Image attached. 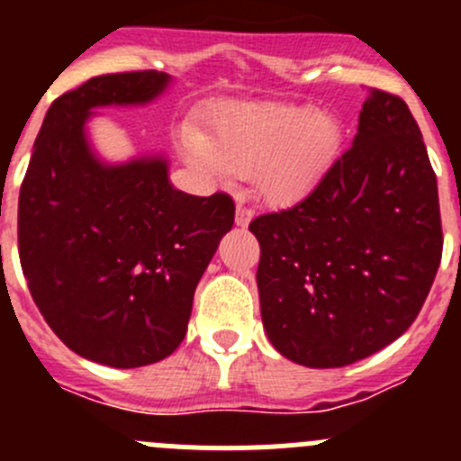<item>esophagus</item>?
Returning <instances> with one entry per match:
<instances>
[{"label":"esophagus","instance_id":"1","mask_svg":"<svg viewBox=\"0 0 461 461\" xmlns=\"http://www.w3.org/2000/svg\"><path fill=\"white\" fill-rule=\"evenodd\" d=\"M252 216H254V212L249 207H245V204H239V207H236V225L239 227H248L249 225V221H252Z\"/></svg>","mask_w":461,"mask_h":461}]
</instances>
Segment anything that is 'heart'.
Listing matches in <instances>:
<instances>
[{"label": "heart", "instance_id": "b5f03b06", "mask_svg": "<svg viewBox=\"0 0 461 461\" xmlns=\"http://www.w3.org/2000/svg\"><path fill=\"white\" fill-rule=\"evenodd\" d=\"M341 142L334 115L283 102H227L209 115L207 133H180L183 156L204 178L257 176L260 196L272 204L301 201L330 169Z\"/></svg>", "mask_w": 461, "mask_h": 461}]
</instances>
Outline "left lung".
Returning a JSON list of instances; mask_svg holds the SVG:
<instances>
[{"label": "left lung", "instance_id": "obj_1", "mask_svg": "<svg viewBox=\"0 0 461 461\" xmlns=\"http://www.w3.org/2000/svg\"><path fill=\"white\" fill-rule=\"evenodd\" d=\"M269 343L341 368L402 337L441 260L437 178L406 102L368 93L352 147L292 209L249 222Z\"/></svg>", "mask_w": 461, "mask_h": 461}]
</instances>
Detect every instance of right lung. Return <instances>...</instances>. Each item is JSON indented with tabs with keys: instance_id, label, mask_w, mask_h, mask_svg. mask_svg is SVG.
<instances>
[{
	"instance_id": "1",
	"label": "right lung",
	"mask_w": 461,
	"mask_h": 461,
	"mask_svg": "<svg viewBox=\"0 0 461 461\" xmlns=\"http://www.w3.org/2000/svg\"><path fill=\"white\" fill-rule=\"evenodd\" d=\"M158 71L91 77L50 104L20 189V263L41 317L76 355L111 368L169 357L194 292L234 225V201L176 189L165 153L109 162L88 122L102 106H144Z\"/></svg>"
}]
</instances>
